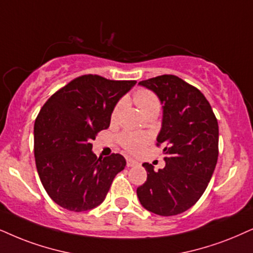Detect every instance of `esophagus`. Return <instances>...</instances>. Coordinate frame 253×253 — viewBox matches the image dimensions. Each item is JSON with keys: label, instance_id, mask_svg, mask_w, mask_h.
Returning a JSON list of instances; mask_svg holds the SVG:
<instances>
[{"label": "esophagus", "instance_id": "obj_1", "mask_svg": "<svg viewBox=\"0 0 253 253\" xmlns=\"http://www.w3.org/2000/svg\"><path fill=\"white\" fill-rule=\"evenodd\" d=\"M137 161L133 159H127V167H133V166H136Z\"/></svg>", "mask_w": 253, "mask_h": 253}]
</instances>
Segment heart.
Here are the masks:
<instances>
[{
  "label": "heart",
  "mask_w": 253,
  "mask_h": 253,
  "mask_svg": "<svg viewBox=\"0 0 253 253\" xmlns=\"http://www.w3.org/2000/svg\"><path fill=\"white\" fill-rule=\"evenodd\" d=\"M133 100L141 113L145 117H148L150 114H156L158 116L160 108H161V103L160 99L158 98L154 92L147 88H137L133 93ZM125 101L120 100L116 106H114L113 111H112V120H117L119 117L121 110L124 108ZM120 142L123 147L129 153H137L142 148L143 145L147 142V137L143 135H137V134L133 133H125L120 137Z\"/></svg>",
  "instance_id": "b5f03b06"
}]
</instances>
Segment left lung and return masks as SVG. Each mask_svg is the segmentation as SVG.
<instances>
[{
	"instance_id": "left-lung-1",
	"label": "left lung",
	"mask_w": 253,
	"mask_h": 253,
	"mask_svg": "<svg viewBox=\"0 0 253 253\" xmlns=\"http://www.w3.org/2000/svg\"><path fill=\"white\" fill-rule=\"evenodd\" d=\"M164 105L156 145H164L166 166L154 170L145 162L147 181L136 189L145 209L160 216L184 212L200 200L218 159V123L200 89L172 75L147 79Z\"/></svg>"
}]
</instances>
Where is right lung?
<instances>
[{
	"label": "right lung",
	"mask_w": 253,
	"mask_h": 253,
	"mask_svg": "<svg viewBox=\"0 0 253 253\" xmlns=\"http://www.w3.org/2000/svg\"><path fill=\"white\" fill-rule=\"evenodd\" d=\"M135 84L81 76L51 95L38 113L34 127L37 171L51 200L64 209L81 212L98 207L124 170L123 155L98 159L91 142L110 127L114 106Z\"/></svg>",
	"instance_id": "obj_1"
}]
</instances>
